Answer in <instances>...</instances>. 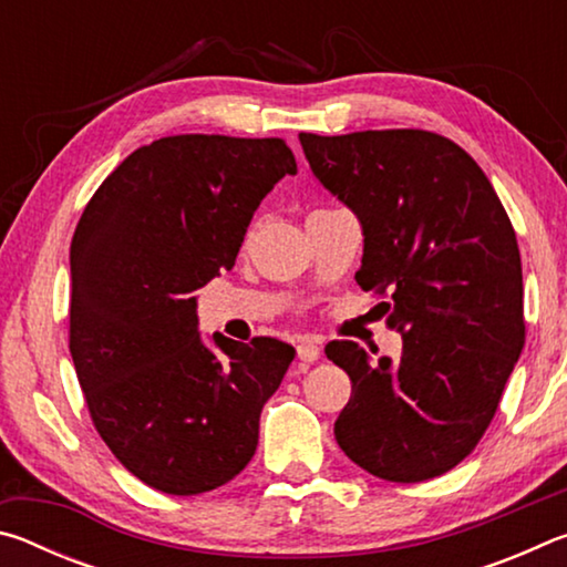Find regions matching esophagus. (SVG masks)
<instances>
[{
  "label": "esophagus",
  "instance_id": "34e87169",
  "mask_svg": "<svg viewBox=\"0 0 567 567\" xmlns=\"http://www.w3.org/2000/svg\"><path fill=\"white\" fill-rule=\"evenodd\" d=\"M297 358H300L302 362H315L320 358V344L305 338L300 344H297Z\"/></svg>",
  "mask_w": 567,
  "mask_h": 567
}]
</instances>
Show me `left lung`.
<instances>
[{"label":"left lung","mask_w":567,"mask_h":567,"mask_svg":"<svg viewBox=\"0 0 567 567\" xmlns=\"http://www.w3.org/2000/svg\"><path fill=\"white\" fill-rule=\"evenodd\" d=\"M312 175L358 215L354 280L390 297L402 354L370 360L358 342L324 354L352 395L334 440L390 483H422L473 453L525 344L515 229L477 162L427 130L300 132Z\"/></svg>","instance_id":"left-lung-1"}]
</instances>
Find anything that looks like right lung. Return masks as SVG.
<instances>
[{
  "label": "right lung",
  "instance_id": "right-lung-1",
  "mask_svg": "<svg viewBox=\"0 0 567 567\" xmlns=\"http://www.w3.org/2000/svg\"><path fill=\"white\" fill-rule=\"evenodd\" d=\"M280 137L175 134L134 150L76 223L70 352L112 455L167 495L245 470L295 348L197 332L195 290L229 270L267 192L295 175Z\"/></svg>",
  "mask_w": 567,
  "mask_h": 567
}]
</instances>
